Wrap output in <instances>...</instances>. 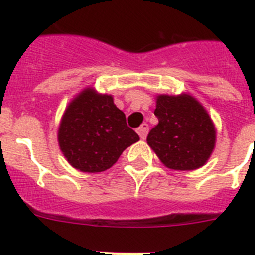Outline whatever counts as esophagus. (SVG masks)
<instances>
[{
    "label": "esophagus",
    "mask_w": 255,
    "mask_h": 255,
    "mask_svg": "<svg viewBox=\"0 0 255 255\" xmlns=\"http://www.w3.org/2000/svg\"><path fill=\"white\" fill-rule=\"evenodd\" d=\"M148 130H149V126H148V124H143L141 126H139L138 128L139 136H140L141 139H145V136H147V134H148Z\"/></svg>",
    "instance_id": "esophagus-1"
}]
</instances>
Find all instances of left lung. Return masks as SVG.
I'll list each match as a JSON object with an SVG mask.
<instances>
[{"label":"left lung","mask_w":255,"mask_h":255,"mask_svg":"<svg viewBox=\"0 0 255 255\" xmlns=\"http://www.w3.org/2000/svg\"><path fill=\"white\" fill-rule=\"evenodd\" d=\"M154 115L158 119L147 141L168 168L202 167L215 148L216 131L211 117L193 97L158 96Z\"/></svg>","instance_id":"8db88e82"}]
</instances>
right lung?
<instances>
[{
    "label": "right lung",
    "mask_w": 255,
    "mask_h": 255,
    "mask_svg": "<svg viewBox=\"0 0 255 255\" xmlns=\"http://www.w3.org/2000/svg\"><path fill=\"white\" fill-rule=\"evenodd\" d=\"M139 135L126 124L111 96L85 89L65 111L58 143L69 163L83 172L110 168Z\"/></svg>",
    "instance_id": "add662e5"
}]
</instances>
